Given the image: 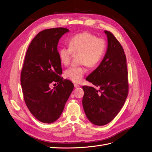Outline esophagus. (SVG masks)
Returning <instances> with one entry per match:
<instances>
[{
  "mask_svg": "<svg viewBox=\"0 0 152 152\" xmlns=\"http://www.w3.org/2000/svg\"><path fill=\"white\" fill-rule=\"evenodd\" d=\"M74 86H75V88H78V87H80V85H78V84H76V83H75V84H74Z\"/></svg>",
  "mask_w": 152,
  "mask_h": 152,
  "instance_id": "esophagus-1",
  "label": "esophagus"
}]
</instances>
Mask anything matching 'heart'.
Instances as JSON below:
<instances>
[{
	"label": "heart",
	"mask_w": 152,
	"mask_h": 152,
	"mask_svg": "<svg viewBox=\"0 0 152 152\" xmlns=\"http://www.w3.org/2000/svg\"><path fill=\"white\" fill-rule=\"evenodd\" d=\"M69 46L62 47L58 51L60 60L64 65L69 64L72 54H80V64L94 67L100 62L104 55L106 42L104 39L97 38L94 34L86 32L72 37L69 41ZM86 72L83 66L71 67L65 71V76L75 83H79Z\"/></svg>",
	"instance_id": "b5f03b06"
}]
</instances>
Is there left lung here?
Here are the masks:
<instances>
[{
	"instance_id": "8db88e82",
	"label": "left lung",
	"mask_w": 152,
	"mask_h": 152,
	"mask_svg": "<svg viewBox=\"0 0 152 152\" xmlns=\"http://www.w3.org/2000/svg\"><path fill=\"white\" fill-rule=\"evenodd\" d=\"M104 33L107 37L104 57L86 78L99 89L88 86L82 87L85 115L90 122L99 126L114 119L123 107L129 92L127 60L123 48L113 34L107 30Z\"/></svg>"
}]
</instances>
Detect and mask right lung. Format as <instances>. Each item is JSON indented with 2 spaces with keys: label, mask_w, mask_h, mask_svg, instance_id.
Here are the masks:
<instances>
[{
  "label": "right lung",
  "mask_w": 152,
  "mask_h": 152,
  "mask_svg": "<svg viewBox=\"0 0 152 152\" xmlns=\"http://www.w3.org/2000/svg\"><path fill=\"white\" fill-rule=\"evenodd\" d=\"M66 28L46 29L33 39L26 53L21 73L25 102L30 113L41 122L57 120L74 88L71 81L60 76L62 70L57 46ZM59 85L51 90L49 84Z\"/></svg>",
  "instance_id": "add662e5"
}]
</instances>
